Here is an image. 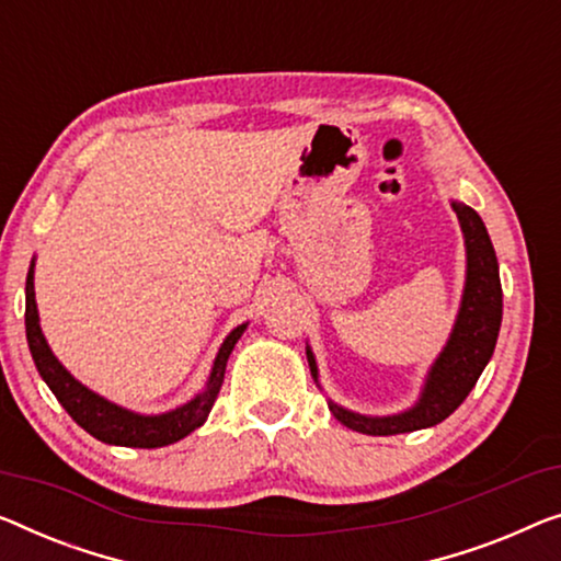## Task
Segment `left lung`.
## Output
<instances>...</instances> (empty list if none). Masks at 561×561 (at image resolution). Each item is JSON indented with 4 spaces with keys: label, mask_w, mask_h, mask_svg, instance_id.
Masks as SVG:
<instances>
[{
    "label": "left lung",
    "mask_w": 561,
    "mask_h": 561,
    "mask_svg": "<svg viewBox=\"0 0 561 561\" xmlns=\"http://www.w3.org/2000/svg\"><path fill=\"white\" fill-rule=\"evenodd\" d=\"M450 208L456 211L463 231L466 282L454 330L425 373L421 396L411 408L392 415H363L328 400L332 415L342 425L365 433V436H396V433L431 428V425L446 421L473 390L483 367L494 355L501 330V279L494 244H491L481 216L471 206L454 198ZM307 363L314 382L320 386V370H317L314 353L309 345Z\"/></svg>",
    "instance_id": "obj_1"
}]
</instances>
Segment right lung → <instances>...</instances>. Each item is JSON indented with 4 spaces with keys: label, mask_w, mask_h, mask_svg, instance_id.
Wrapping results in <instances>:
<instances>
[{
    "label": "right lung",
    "mask_w": 561,
    "mask_h": 561,
    "mask_svg": "<svg viewBox=\"0 0 561 561\" xmlns=\"http://www.w3.org/2000/svg\"><path fill=\"white\" fill-rule=\"evenodd\" d=\"M249 322H241L233 328L227 340L221 342L219 353L214 357L211 373L201 392L186 403L173 408L165 413H138L130 408H123L113 400L98 396L95 390L75 378L67 367L57 360L53 350H49L45 334L39 328V312L35 302V259L30 262L27 272V287H24V328H27V345L35 360L42 380L47 388L55 392L60 405L80 428H85L90 436L107 443V446H125V448H161L171 446V443L186 438L188 433L206 423L208 413H211L214 400L219 396L224 373H227V363L233 345H237L241 334H244Z\"/></svg>",
    "instance_id": "1"
}]
</instances>
